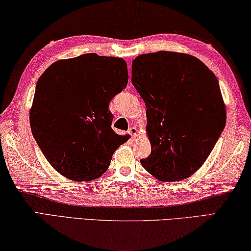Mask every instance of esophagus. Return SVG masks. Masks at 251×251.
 Returning <instances> with one entry per match:
<instances>
[{
    "label": "esophagus",
    "instance_id": "1",
    "mask_svg": "<svg viewBox=\"0 0 251 251\" xmlns=\"http://www.w3.org/2000/svg\"><path fill=\"white\" fill-rule=\"evenodd\" d=\"M129 133L131 134V135H137V133H138V128L137 126H131V128L129 129Z\"/></svg>",
    "mask_w": 251,
    "mask_h": 251
}]
</instances>
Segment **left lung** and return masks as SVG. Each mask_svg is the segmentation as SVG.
I'll list each match as a JSON object with an SVG mask.
<instances>
[{"label": "left lung", "instance_id": "left-lung-1", "mask_svg": "<svg viewBox=\"0 0 251 251\" xmlns=\"http://www.w3.org/2000/svg\"><path fill=\"white\" fill-rule=\"evenodd\" d=\"M132 85L147 107L151 154L141 164L165 182L190 177L216 144L226 109L216 76L194 56L160 50L132 61Z\"/></svg>", "mask_w": 251, "mask_h": 251}]
</instances>
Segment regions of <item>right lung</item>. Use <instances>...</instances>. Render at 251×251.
<instances>
[{
	"label": "right lung",
	"instance_id": "obj_1",
	"mask_svg": "<svg viewBox=\"0 0 251 251\" xmlns=\"http://www.w3.org/2000/svg\"><path fill=\"white\" fill-rule=\"evenodd\" d=\"M128 68L118 57L85 54L55 61L39 77L30 129L46 160L73 181L102 175L114 151L129 140L111 128L110 101L128 85Z\"/></svg>",
	"mask_w": 251,
	"mask_h": 251
}]
</instances>
